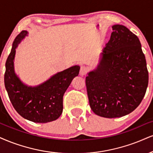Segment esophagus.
<instances>
[{
	"instance_id": "esophagus-1",
	"label": "esophagus",
	"mask_w": 153,
	"mask_h": 153,
	"mask_svg": "<svg viewBox=\"0 0 153 153\" xmlns=\"http://www.w3.org/2000/svg\"><path fill=\"white\" fill-rule=\"evenodd\" d=\"M86 73H87V68L86 67H84V66H82V67H81L80 68V71H79V74L81 76H85L86 74Z\"/></svg>"
}]
</instances>
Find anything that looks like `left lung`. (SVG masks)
I'll use <instances>...</instances> for the list:
<instances>
[{
  "label": "left lung",
  "mask_w": 153,
  "mask_h": 153,
  "mask_svg": "<svg viewBox=\"0 0 153 153\" xmlns=\"http://www.w3.org/2000/svg\"><path fill=\"white\" fill-rule=\"evenodd\" d=\"M112 30L97 69L86 77L91 110L108 118L134 111L148 85L146 56L138 37L121 25H114Z\"/></svg>",
  "instance_id": "8db88e82"
}]
</instances>
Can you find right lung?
<instances>
[{
  "label": "right lung",
  "mask_w": 153,
  "mask_h": 153,
  "mask_svg": "<svg viewBox=\"0 0 153 153\" xmlns=\"http://www.w3.org/2000/svg\"><path fill=\"white\" fill-rule=\"evenodd\" d=\"M22 30L16 37L5 62L4 82L10 102L22 118L35 123H48L57 119L63 111V96L71 81L78 76L80 67L68 68L55 74L36 86L23 84L14 71L16 49L27 35Z\"/></svg>",
  "instance_id": "add662e5"
}]
</instances>
